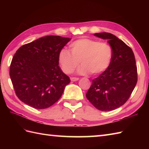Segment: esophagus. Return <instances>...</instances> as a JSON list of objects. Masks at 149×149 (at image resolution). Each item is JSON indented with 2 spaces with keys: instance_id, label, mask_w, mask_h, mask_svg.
<instances>
[{
  "instance_id": "esophagus-1",
  "label": "esophagus",
  "mask_w": 149,
  "mask_h": 149,
  "mask_svg": "<svg viewBox=\"0 0 149 149\" xmlns=\"http://www.w3.org/2000/svg\"><path fill=\"white\" fill-rule=\"evenodd\" d=\"M79 79L78 77H71L70 78L71 81H77Z\"/></svg>"
}]
</instances>
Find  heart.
<instances>
[{"instance_id":"1","label":"heart","mask_w":149,"mask_h":149,"mask_svg":"<svg viewBox=\"0 0 149 149\" xmlns=\"http://www.w3.org/2000/svg\"><path fill=\"white\" fill-rule=\"evenodd\" d=\"M70 47L71 52L62 49L58 54L60 66L66 74L74 72L81 63L79 74H100L108 68L112 61L113 50L106 42L83 38L72 42Z\"/></svg>"}]
</instances>
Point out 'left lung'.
Here are the masks:
<instances>
[{
	"label": "left lung",
	"mask_w": 149,
	"mask_h": 149,
	"mask_svg": "<svg viewBox=\"0 0 149 149\" xmlns=\"http://www.w3.org/2000/svg\"><path fill=\"white\" fill-rule=\"evenodd\" d=\"M94 35L108 40L113 56L108 68L93 79L86 96L97 109L108 111L122 106L130 97L137 83V66L132 49L123 41L109 33Z\"/></svg>",
	"instance_id": "8db88e82"
}]
</instances>
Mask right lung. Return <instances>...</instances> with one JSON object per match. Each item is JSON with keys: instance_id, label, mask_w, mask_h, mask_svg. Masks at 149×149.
Wrapping results in <instances>:
<instances>
[{"instance_id": "obj_1", "label": "right lung", "mask_w": 149, "mask_h": 149, "mask_svg": "<svg viewBox=\"0 0 149 149\" xmlns=\"http://www.w3.org/2000/svg\"><path fill=\"white\" fill-rule=\"evenodd\" d=\"M70 40L59 36H47L17 50L9 75L15 93L22 102L42 109L61 98L70 79L58 66V54Z\"/></svg>"}]
</instances>
